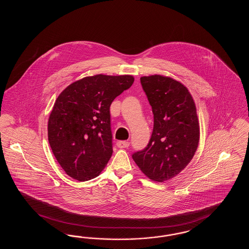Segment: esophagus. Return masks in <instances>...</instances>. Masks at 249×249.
Wrapping results in <instances>:
<instances>
[{"instance_id":"obj_1","label":"esophagus","mask_w":249,"mask_h":249,"mask_svg":"<svg viewBox=\"0 0 249 249\" xmlns=\"http://www.w3.org/2000/svg\"><path fill=\"white\" fill-rule=\"evenodd\" d=\"M117 145L119 148H125L130 145V142H127V141H119L117 142Z\"/></svg>"}]
</instances>
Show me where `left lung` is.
<instances>
[{
	"mask_svg": "<svg viewBox=\"0 0 249 249\" xmlns=\"http://www.w3.org/2000/svg\"><path fill=\"white\" fill-rule=\"evenodd\" d=\"M140 81L152 107L154 126L147 145L131 157L146 177L163 182L184 170L197 150L196 107L188 89L173 78L155 74Z\"/></svg>",
	"mask_w": 249,
	"mask_h": 249,
	"instance_id": "8db88e82",
	"label": "left lung"
}]
</instances>
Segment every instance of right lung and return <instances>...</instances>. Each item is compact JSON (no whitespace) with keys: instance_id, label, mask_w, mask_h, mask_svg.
Wrapping results in <instances>:
<instances>
[{"instance_id":"obj_1","label":"right lung","mask_w":249,"mask_h":249,"mask_svg":"<svg viewBox=\"0 0 249 249\" xmlns=\"http://www.w3.org/2000/svg\"><path fill=\"white\" fill-rule=\"evenodd\" d=\"M131 75L88 76L68 86L48 119V142L64 172L78 181L100 175L113 153L110 106Z\"/></svg>"}]
</instances>
